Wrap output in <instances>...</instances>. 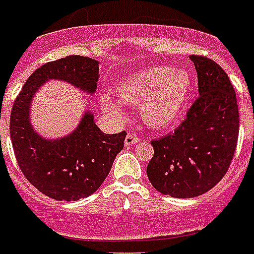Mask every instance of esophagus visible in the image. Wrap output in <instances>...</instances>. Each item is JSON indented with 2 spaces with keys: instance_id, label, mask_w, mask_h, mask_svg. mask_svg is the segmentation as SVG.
Returning a JSON list of instances; mask_svg holds the SVG:
<instances>
[{
  "instance_id": "obj_1",
  "label": "esophagus",
  "mask_w": 254,
  "mask_h": 254,
  "mask_svg": "<svg viewBox=\"0 0 254 254\" xmlns=\"http://www.w3.org/2000/svg\"><path fill=\"white\" fill-rule=\"evenodd\" d=\"M138 141H140V138H138L137 135L133 134V133H127V138H125V145L130 146V145L135 144V142H138Z\"/></svg>"
}]
</instances>
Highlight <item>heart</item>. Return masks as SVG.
<instances>
[{
	"instance_id": "heart-1",
	"label": "heart",
	"mask_w": 254,
	"mask_h": 254,
	"mask_svg": "<svg viewBox=\"0 0 254 254\" xmlns=\"http://www.w3.org/2000/svg\"><path fill=\"white\" fill-rule=\"evenodd\" d=\"M191 78L183 67L149 66L127 75L117 86V97L124 104L137 105L142 121L150 127L164 129L181 117L190 96ZM104 109L123 119L124 109L109 96L101 98Z\"/></svg>"
}]
</instances>
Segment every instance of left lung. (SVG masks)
Segmentation results:
<instances>
[{
    "mask_svg": "<svg viewBox=\"0 0 254 254\" xmlns=\"http://www.w3.org/2000/svg\"><path fill=\"white\" fill-rule=\"evenodd\" d=\"M200 96L174 131L153 140L146 173L162 194L190 198L210 190L225 176L239 140L240 114L229 77L204 56H189Z\"/></svg>",
    "mask_w": 254,
    "mask_h": 254,
    "instance_id": "1",
    "label": "left lung"
}]
</instances>
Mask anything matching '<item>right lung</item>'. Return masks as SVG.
Returning a JSON list of instances; mask_svg holds the SVG:
<instances>
[{
  "mask_svg": "<svg viewBox=\"0 0 254 254\" xmlns=\"http://www.w3.org/2000/svg\"><path fill=\"white\" fill-rule=\"evenodd\" d=\"M98 77V61L67 56L33 71L14 100L10 138L15 158L29 183L50 198L77 201L93 194L123 150L127 133H102L93 114L86 112L73 133L58 140H45L33 130L29 120L32 98L48 80L66 81L84 92L94 93Z\"/></svg>",
  "mask_w": 254,
  "mask_h": 254,
  "instance_id": "1",
  "label": "right lung"
}]
</instances>
